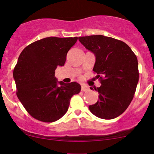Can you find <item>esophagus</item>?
<instances>
[{
  "instance_id": "1",
  "label": "esophagus",
  "mask_w": 154,
  "mask_h": 154,
  "mask_svg": "<svg viewBox=\"0 0 154 154\" xmlns=\"http://www.w3.org/2000/svg\"><path fill=\"white\" fill-rule=\"evenodd\" d=\"M81 90L82 91H87L89 90V87L86 86V85H82Z\"/></svg>"
}]
</instances>
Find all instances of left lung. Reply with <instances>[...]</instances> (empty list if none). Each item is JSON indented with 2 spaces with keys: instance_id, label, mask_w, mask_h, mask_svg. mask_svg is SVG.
Returning a JSON list of instances; mask_svg holds the SVG:
<instances>
[{
  "instance_id": "obj_1",
  "label": "left lung",
  "mask_w": 154,
  "mask_h": 154,
  "mask_svg": "<svg viewBox=\"0 0 154 154\" xmlns=\"http://www.w3.org/2000/svg\"><path fill=\"white\" fill-rule=\"evenodd\" d=\"M79 40L94 54L93 71L101 83L100 87L95 88L99 100L89 105V110L104 119L117 117L125 112L135 94L139 82L137 56L125 42L110 37H79Z\"/></svg>"
}]
</instances>
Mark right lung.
<instances>
[{
	"mask_svg": "<svg viewBox=\"0 0 154 154\" xmlns=\"http://www.w3.org/2000/svg\"><path fill=\"white\" fill-rule=\"evenodd\" d=\"M77 37H50L24 48L13 69L16 94L30 116L43 122H53L67 112L78 83L58 82L54 77L58 66H64L67 53Z\"/></svg>",
	"mask_w": 154,
	"mask_h": 154,
	"instance_id": "right-lung-1",
	"label": "right lung"
}]
</instances>
